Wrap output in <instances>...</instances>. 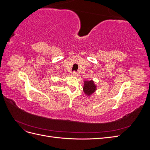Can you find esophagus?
Masks as SVG:
<instances>
[{
    "instance_id": "obj_1",
    "label": "esophagus",
    "mask_w": 150,
    "mask_h": 150,
    "mask_svg": "<svg viewBox=\"0 0 150 150\" xmlns=\"http://www.w3.org/2000/svg\"><path fill=\"white\" fill-rule=\"evenodd\" d=\"M71 75H72V76H74V77H76L77 76H78V74H77V72H76L75 71H74V72H72V74H71Z\"/></svg>"
}]
</instances>
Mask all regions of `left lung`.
Returning a JSON list of instances; mask_svg holds the SVG:
<instances>
[{"label":"left lung","instance_id":"obj_1","mask_svg":"<svg viewBox=\"0 0 150 150\" xmlns=\"http://www.w3.org/2000/svg\"><path fill=\"white\" fill-rule=\"evenodd\" d=\"M97 86L95 84L94 81H84V86H83V91L86 96H89L92 95L95 91H96Z\"/></svg>","mask_w":150,"mask_h":150}]
</instances>
